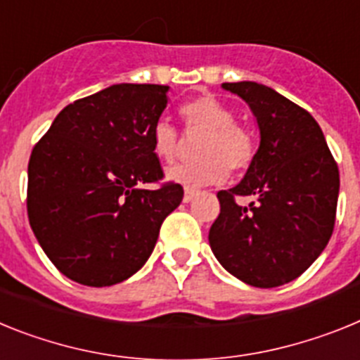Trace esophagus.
<instances>
[{"label":"esophagus","mask_w":360,"mask_h":360,"mask_svg":"<svg viewBox=\"0 0 360 360\" xmlns=\"http://www.w3.org/2000/svg\"><path fill=\"white\" fill-rule=\"evenodd\" d=\"M198 190H193V188H184V198H183V201L184 202H190V201H193V199H195V195H198Z\"/></svg>","instance_id":"34e87169"}]
</instances>
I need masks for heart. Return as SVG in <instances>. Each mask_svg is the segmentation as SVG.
<instances>
[{
	"label": "heart",
	"instance_id": "b5f03b06",
	"mask_svg": "<svg viewBox=\"0 0 360 360\" xmlns=\"http://www.w3.org/2000/svg\"><path fill=\"white\" fill-rule=\"evenodd\" d=\"M181 117L186 127L206 132L199 145V162L177 165L167 170V179L199 188L219 184L232 170H245L255 158V139L224 103L214 96H201L181 106ZM152 148L162 161H174L179 152V132L167 120H159L152 128Z\"/></svg>",
	"mask_w": 360,
	"mask_h": 360
}]
</instances>
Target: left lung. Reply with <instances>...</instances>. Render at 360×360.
<instances>
[{"label": "left lung", "mask_w": 360, "mask_h": 360, "mask_svg": "<svg viewBox=\"0 0 360 360\" xmlns=\"http://www.w3.org/2000/svg\"><path fill=\"white\" fill-rule=\"evenodd\" d=\"M254 114L259 148L245 177L217 193L208 240L221 266L255 288L297 279L323 254L335 224L339 168L317 121L254 81L223 83ZM237 195H255L248 207Z\"/></svg>", "instance_id": "1"}]
</instances>
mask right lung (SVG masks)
<instances>
[{"label": "right lung", "mask_w": 360, "mask_h": 360, "mask_svg": "<svg viewBox=\"0 0 360 360\" xmlns=\"http://www.w3.org/2000/svg\"><path fill=\"white\" fill-rule=\"evenodd\" d=\"M167 85L120 83L56 115L29 161L27 210L37 243L68 279L112 286L148 261L159 228L183 201L161 184L152 128L168 105Z\"/></svg>", "instance_id": "add662e5"}]
</instances>
